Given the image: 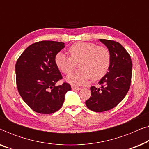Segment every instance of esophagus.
Segmentation results:
<instances>
[{
	"label": "esophagus",
	"instance_id": "34e87169",
	"mask_svg": "<svg viewBox=\"0 0 149 149\" xmlns=\"http://www.w3.org/2000/svg\"><path fill=\"white\" fill-rule=\"evenodd\" d=\"M72 90H80L81 88L79 87H75V86H72Z\"/></svg>",
	"mask_w": 149,
	"mask_h": 149
}]
</instances>
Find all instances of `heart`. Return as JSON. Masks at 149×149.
<instances>
[{
	"instance_id": "obj_1",
	"label": "heart",
	"mask_w": 149,
	"mask_h": 149,
	"mask_svg": "<svg viewBox=\"0 0 149 149\" xmlns=\"http://www.w3.org/2000/svg\"><path fill=\"white\" fill-rule=\"evenodd\" d=\"M70 57L62 52L55 57V63L60 70L70 74L74 70L75 62L81 68L78 71L66 77L67 82L72 85L84 84L91 78L98 80L104 76L111 64V54L107 48L91 42H78L70 47Z\"/></svg>"
}]
</instances>
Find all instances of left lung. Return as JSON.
Masks as SVG:
<instances>
[{"label":"left lung","instance_id":"left-lung-1","mask_svg":"<svg viewBox=\"0 0 149 149\" xmlns=\"http://www.w3.org/2000/svg\"><path fill=\"white\" fill-rule=\"evenodd\" d=\"M109 49L111 64L99 81L100 87H90L91 97L85 101L89 109L97 113L113 109L123 100L131 84L132 62L125 48L114 40L99 39Z\"/></svg>","mask_w":149,"mask_h":149}]
</instances>
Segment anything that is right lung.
<instances>
[{"mask_svg": "<svg viewBox=\"0 0 149 149\" xmlns=\"http://www.w3.org/2000/svg\"><path fill=\"white\" fill-rule=\"evenodd\" d=\"M64 47L62 42H35L26 49L16 62L18 91L26 104L36 113L52 114L58 111L66 92L71 89L67 83L55 86L62 79L55 57Z\"/></svg>", "mask_w": 149, "mask_h": 149, "instance_id": "obj_1", "label": "right lung"}]
</instances>
